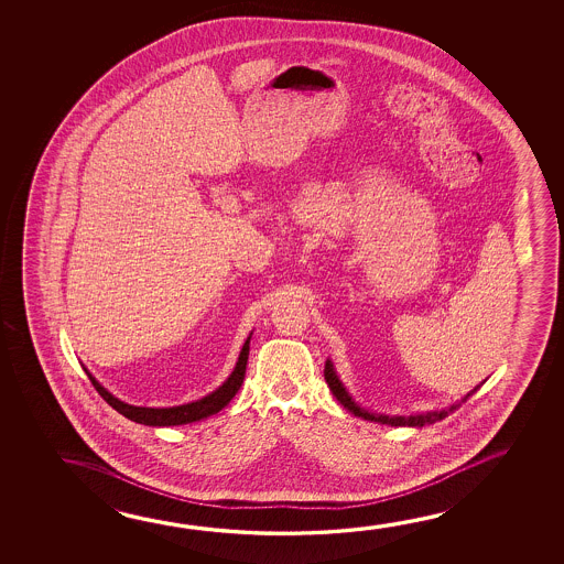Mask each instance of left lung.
Instances as JSON below:
<instances>
[{
	"mask_svg": "<svg viewBox=\"0 0 564 564\" xmlns=\"http://www.w3.org/2000/svg\"><path fill=\"white\" fill-rule=\"evenodd\" d=\"M324 379H326V383H328V388L333 391L334 398L340 401L341 405L346 406L350 413H354L356 416H361V419H366V421H376V423H381V425H391V426H425L433 425L436 421H443L444 416L451 415L454 413L462 403H466L468 398H470L471 393L476 391L474 388L470 393L466 395V398L462 399L460 403H454V405L446 406V409H441V411H426V413H421V415H378V413H370V411H366L364 406L358 405L354 399H351L350 393L346 391L344 388V383H341L340 378L336 376V371H334L333 361L326 360V366H324Z\"/></svg>",
	"mask_w": 564,
	"mask_h": 564,
	"instance_id": "left-lung-1",
	"label": "left lung"
}]
</instances>
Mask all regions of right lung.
I'll list each match as a JSON object with an SVG mask.
<instances>
[{"label":"right lung","instance_id":"right-lung-1","mask_svg":"<svg viewBox=\"0 0 564 564\" xmlns=\"http://www.w3.org/2000/svg\"><path fill=\"white\" fill-rule=\"evenodd\" d=\"M250 336L243 344V348L240 351V358L236 361V368L230 373V378L224 381L220 388L208 393L206 398L193 401V403H186V405L178 406H163V409H155V406H135L130 403H123L118 398H113L108 389L102 388L96 378H93V373L84 368V371L88 373V378L93 381L96 391L102 395L104 401L108 405L113 406L118 413L123 416H128L130 421H135L139 425L149 426H175L186 425V423H194V421H200L206 416L214 415L218 411H223L224 406L230 403L234 395L238 393V389L243 383V376H246V366H248V356H250Z\"/></svg>","mask_w":564,"mask_h":564}]
</instances>
